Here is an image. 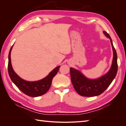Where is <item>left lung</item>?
Returning a JSON list of instances; mask_svg holds the SVG:
<instances>
[{"label": "left lung", "mask_w": 126, "mask_h": 126, "mask_svg": "<svg viewBox=\"0 0 126 126\" xmlns=\"http://www.w3.org/2000/svg\"><path fill=\"white\" fill-rule=\"evenodd\" d=\"M103 32L111 42L113 55L111 66L107 73L95 79L88 78L80 71L70 68L72 83L76 91L80 96L94 97L100 95L111 84L116 76L118 70L117 52L113 47L111 37L107 32L105 31Z\"/></svg>", "instance_id": "left-lung-1"}]
</instances>
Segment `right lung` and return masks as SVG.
<instances>
[{
	"instance_id": "right-lung-1",
	"label": "right lung",
	"mask_w": 126,
	"mask_h": 126,
	"mask_svg": "<svg viewBox=\"0 0 126 126\" xmlns=\"http://www.w3.org/2000/svg\"><path fill=\"white\" fill-rule=\"evenodd\" d=\"M11 47L8 55V70L9 77L12 81L15 83L22 93L30 97H38L46 93L51 86L52 79L58 72L60 66L56 67L49 75L44 79L36 81H28L22 79L16 74L13 69L11 63L10 54Z\"/></svg>"
}]
</instances>
